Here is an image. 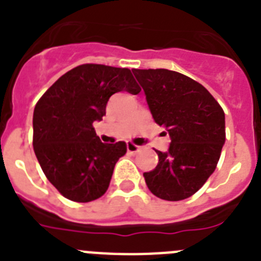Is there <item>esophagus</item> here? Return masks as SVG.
Segmentation results:
<instances>
[{"label": "esophagus", "mask_w": 261, "mask_h": 261, "mask_svg": "<svg viewBox=\"0 0 261 261\" xmlns=\"http://www.w3.org/2000/svg\"><path fill=\"white\" fill-rule=\"evenodd\" d=\"M140 149H141V147L132 144V142H128V144H126V150H128L129 153H137V151H140Z\"/></svg>", "instance_id": "obj_1"}]
</instances>
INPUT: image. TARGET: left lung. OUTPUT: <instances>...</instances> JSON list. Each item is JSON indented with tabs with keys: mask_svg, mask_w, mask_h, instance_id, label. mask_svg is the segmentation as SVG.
I'll use <instances>...</instances> for the list:
<instances>
[{
	"mask_svg": "<svg viewBox=\"0 0 261 261\" xmlns=\"http://www.w3.org/2000/svg\"><path fill=\"white\" fill-rule=\"evenodd\" d=\"M153 119L171 138L155 150L158 165L144 172L147 188L167 201L188 199L214 172L225 144V112L208 90L167 69H133Z\"/></svg>",
	"mask_w": 261,
	"mask_h": 261,
	"instance_id": "1",
	"label": "left lung"
}]
</instances>
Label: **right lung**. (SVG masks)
Here are the masks:
<instances>
[{"label":"right lung","instance_id":"1","mask_svg":"<svg viewBox=\"0 0 261 261\" xmlns=\"http://www.w3.org/2000/svg\"><path fill=\"white\" fill-rule=\"evenodd\" d=\"M119 91H141L129 69L84 64L61 75L36 103L34 151L50 184L71 201L105 195L115 165L126 153L125 142L103 144L93 126Z\"/></svg>","mask_w":261,"mask_h":261}]
</instances>
